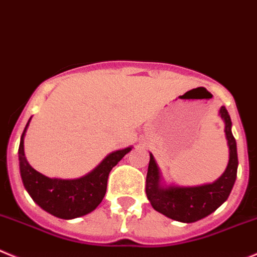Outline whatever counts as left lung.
<instances>
[{"label":"left lung","mask_w":257,"mask_h":257,"mask_svg":"<svg viewBox=\"0 0 257 257\" xmlns=\"http://www.w3.org/2000/svg\"><path fill=\"white\" fill-rule=\"evenodd\" d=\"M220 117L224 121L227 145L229 148V160L222 176L212 184L199 186H164L161 174L152 153H150L146 194L153 209L171 219L183 223H193L212 214L228 199L237 177L236 140L232 134V121L224 106L219 109Z\"/></svg>","instance_id":"1"}]
</instances>
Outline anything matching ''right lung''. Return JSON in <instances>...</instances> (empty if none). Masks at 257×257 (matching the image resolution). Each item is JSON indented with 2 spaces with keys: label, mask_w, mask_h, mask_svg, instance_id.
I'll return each mask as SVG.
<instances>
[{
  "label": "right lung",
  "mask_w": 257,
  "mask_h": 257,
  "mask_svg": "<svg viewBox=\"0 0 257 257\" xmlns=\"http://www.w3.org/2000/svg\"><path fill=\"white\" fill-rule=\"evenodd\" d=\"M31 117L23 132L19 146V164L23 184L33 200L45 212L62 219H73L88 214L100 204L106 193L110 171L132 147L107 155L91 172L80 179H50L38 172L26 161L24 137Z\"/></svg>",
  "instance_id": "obj_1"
}]
</instances>
